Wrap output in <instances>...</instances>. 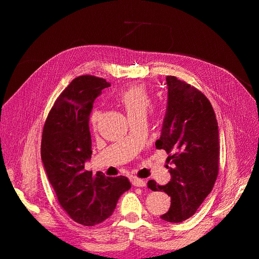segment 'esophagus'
<instances>
[{"label":"esophagus","mask_w":259,"mask_h":259,"mask_svg":"<svg viewBox=\"0 0 259 259\" xmlns=\"http://www.w3.org/2000/svg\"><path fill=\"white\" fill-rule=\"evenodd\" d=\"M131 184H133L135 187H146V181L139 179V178H133L131 179Z\"/></svg>","instance_id":"34e87169"}]
</instances>
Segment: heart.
<instances>
[{"mask_svg": "<svg viewBox=\"0 0 259 259\" xmlns=\"http://www.w3.org/2000/svg\"><path fill=\"white\" fill-rule=\"evenodd\" d=\"M118 102L122 106L128 117L138 113H146L151 106L152 99L149 90L145 85H134L123 90L118 96ZM99 120L98 110H92L89 121L92 128H96Z\"/></svg>", "mask_w": 259, "mask_h": 259, "instance_id": "1", "label": "heart"}]
</instances>
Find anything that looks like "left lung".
<instances>
[{"label": "left lung", "instance_id": "1", "mask_svg": "<svg viewBox=\"0 0 259 259\" xmlns=\"http://www.w3.org/2000/svg\"><path fill=\"white\" fill-rule=\"evenodd\" d=\"M168 106L157 149L168 153L171 179L166 186L155 180L148 188L170 196V208L161 219L181 223L194 214L210 194L219 171V135L207 97L189 83L168 75Z\"/></svg>", "mask_w": 259, "mask_h": 259}]
</instances>
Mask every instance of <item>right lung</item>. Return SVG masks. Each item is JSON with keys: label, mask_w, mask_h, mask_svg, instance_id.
<instances>
[{"label": "right lung", "mask_w": 259, "mask_h": 259, "mask_svg": "<svg viewBox=\"0 0 259 259\" xmlns=\"http://www.w3.org/2000/svg\"><path fill=\"white\" fill-rule=\"evenodd\" d=\"M109 82L80 75L54 101L43 126L41 158L60 206L71 219L95 226L111 216L119 197L131 188L126 177L93 176L84 169L91 158L89 115L93 101Z\"/></svg>", "instance_id": "right-lung-1"}]
</instances>
